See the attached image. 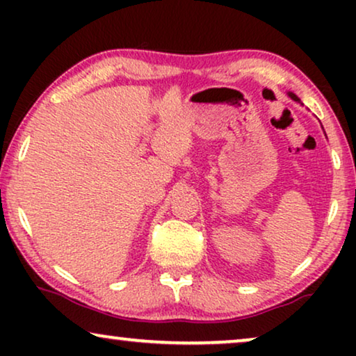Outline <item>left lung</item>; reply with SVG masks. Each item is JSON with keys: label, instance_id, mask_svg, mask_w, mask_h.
Wrapping results in <instances>:
<instances>
[{"label": "left lung", "instance_id": "obj_1", "mask_svg": "<svg viewBox=\"0 0 356 356\" xmlns=\"http://www.w3.org/2000/svg\"><path fill=\"white\" fill-rule=\"evenodd\" d=\"M289 97H290V99H291V100H295V102H298V104H300V102H301V100H300V99H298V97H296V95H295V94H293V92H289Z\"/></svg>", "mask_w": 356, "mask_h": 356}]
</instances>
